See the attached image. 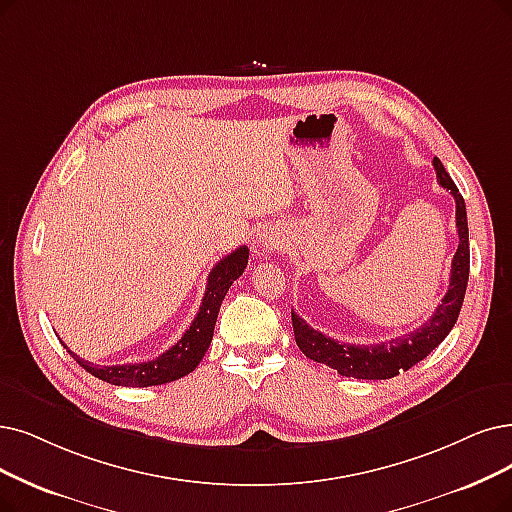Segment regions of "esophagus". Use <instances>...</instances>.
I'll return each instance as SVG.
<instances>
[{
  "instance_id": "1",
  "label": "esophagus",
  "mask_w": 512,
  "mask_h": 512,
  "mask_svg": "<svg viewBox=\"0 0 512 512\" xmlns=\"http://www.w3.org/2000/svg\"><path fill=\"white\" fill-rule=\"evenodd\" d=\"M279 245H281V239H279L277 233H273V231L258 233V252L267 254V252L279 250Z\"/></svg>"
}]
</instances>
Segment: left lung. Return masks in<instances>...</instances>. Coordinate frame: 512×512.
Here are the masks:
<instances>
[{"instance_id":"obj_1","label":"left lung","mask_w":512,"mask_h":512,"mask_svg":"<svg viewBox=\"0 0 512 512\" xmlns=\"http://www.w3.org/2000/svg\"><path fill=\"white\" fill-rule=\"evenodd\" d=\"M433 166L437 172L439 185L452 193L456 199V227L460 237L458 250L452 260V277H449L447 294L443 296L433 317L420 327H416V330L401 334L399 338L393 340H386L380 344H349L327 338L325 334L313 330L309 323L292 311L294 338L298 349L309 359L330 365L340 376L359 380H386L399 376L401 372H407L433 349H437L445 340V336L452 332V327L460 315L470 269L466 206L458 187L454 185V180L449 178L443 163L437 157L433 159Z\"/></svg>"}]
</instances>
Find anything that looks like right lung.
<instances>
[{
	"mask_svg": "<svg viewBox=\"0 0 512 512\" xmlns=\"http://www.w3.org/2000/svg\"><path fill=\"white\" fill-rule=\"evenodd\" d=\"M248 258H250V250L245 248V245H241V248H237L229 256H224L216 264L208 275L206 294H203L199 313L189 325V330L182 334V338L172 346V349H168L157 359L142 361V363H126V365H94L71 353L65 346V342L63 346L86 372H90L98 380H105L115 386H155V384H166L187 376L195 370L199 361L203 359V355H206V351L210 349L220 304L224 296H227L233 281L239 279L245 267H248Z\"/></svg>",
	"mask_w": 512,
	"mask_h": 512,
	"instance_id": "obj_1",
	"label": "right lung"
}]
</instances>
